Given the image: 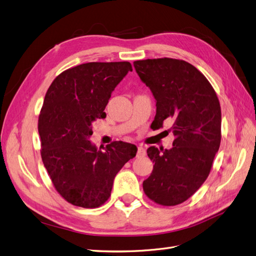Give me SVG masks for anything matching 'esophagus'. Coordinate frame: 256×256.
Wrapping results in <instances>:
<instances>
[{"instance_id":"1","label":"esophagus","mask_w":256,"mask_h":256,"mask_svg":"<svg viewBox=\"0 0 256 256\" xmlns=\"http://www.w3.org/2000/svg\"><path fill=\"white\" fill-rule=\"evenodd\" d=\"M146 154V150L144 147L142 146H138V152H136V157H144Z\"/></svg>"}]
</instances>
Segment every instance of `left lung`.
Returning a JSON list of instances; mask_svg holds the SVG:
<instances>
[{"mask_svg":"<svg viewBox=\"0 0 256 256\" xmlns=\"http://www.w3.org/2000/svg\"><path fill=\"white\" fill-rule=\"evenodd\" d=\"M136 72L157 100L152 125L172 122L171 150L150 146L154 164L143 182L147 198L162 206L184 203L206 180L221 142V108L206 76L182 60L162 58L134 62Z\"/></svg>","mask_w":256,"mask_h":256,"instance_id":"obj_1","label":"left lung"}]
</instances>
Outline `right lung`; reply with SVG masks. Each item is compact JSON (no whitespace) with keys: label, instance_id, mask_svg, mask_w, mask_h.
I'll return each instance as SVG.
<instances>
[{"label":"right lung","instance_id":"right-lung-1","mask_svg":"<svg viewBox=\"0 0 256 256\" xmlns=\"http://www.w3.org/2000/svg\"><path fill=\"white\" fill-rule=\"evenodd\" d=\"M128 72L129 62H90L60 72L46 92L38 118L42 159L53 187L74 206L104 205L114 177L136 154L130 143L98 150L88 141L92 124L106 118L111 92Z\"/></svg>","mask_w":256,"mask_h":256}]
</instances>
